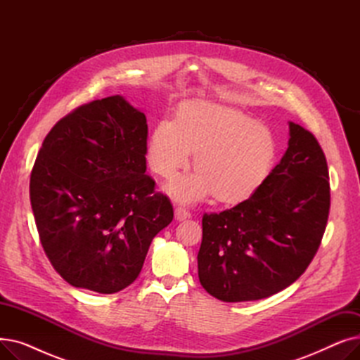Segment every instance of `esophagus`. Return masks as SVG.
<instances>
[{"label": "esophagus", "mask_w": 360, "mask_h": 360, "mask_svg": "<svg viewBox=\"0 0 360 360\" xmlns=\"http://www.w3.org/2000/svg\"><path fill=\"white\" fill-rule=\"evenodd\" d=\"M190 217H191V214H190V212H188L186 209H184V207H176V209H175V219L178 221L185 220V219H190Z\"/></svg>", "instance_id": "1"}]
</instances>
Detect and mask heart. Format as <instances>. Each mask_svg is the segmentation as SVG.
I'll use <instances>...</instances> for the list:
<instances>
[{
	"label": "heart",
	"instance_id": "heart-1",
	"mask_svg": "<svg viewBox=\"0 0 360 360\" xmlns=\"http://www.w3.org/2000/svg\"><path fill=\"white\" fill-rule=\"evenodd\" d=\"M193 151L198 170L170 179L166 191L186 202L212 194L223 202H240L269 176L276 144L270 131L245 113L214 103H195L182 108L176 120L158 122L147 160L153 172L170 176L190 163Z\"/></svg>",
	"mask_w": 360,
	"mask_h": 360
}]
</instances>
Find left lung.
Returning a JSON list of instances; mask_svg holds the SVG:
<instances>
[{"mask_svg":"<svg viewBox=\"0 0 360 360\" xmlns=\"http://www.w3.org/2000/svg\"><path fill=\"white\" fill-rule=\"evenodd\" d=\"M289 147L248 198L202 216L201 286L223 302L269 297L308 269L330 212L328 167L309 131L289 122Z\"/></svg>","mask_w":360,"mask_h":360,"instance_id":"1","label":"left lung"}]
</instances>
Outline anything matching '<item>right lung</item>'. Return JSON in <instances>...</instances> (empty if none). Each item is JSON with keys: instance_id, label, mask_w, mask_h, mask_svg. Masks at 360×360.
Instances as JSON below:
<instances>
[{"instance_id": "add662e5", "label": "right lung", "mask_w": 360, "mask_h": 360, "mask_svg": "<svg viewBox=\"0 0 360 360\" xmlns=\"http://www.w3.org/2000/svg\"><path fill=\"white\" fill-rule=\"evenodd\" d=\"M146 115L120 94L72 110L45 137L30 204L45 254L71 286L125 289L172 221V204L146 175Z\"/></svg>"}]
</instances>
